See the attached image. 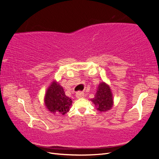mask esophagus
Wrapping results in <instances>:
<instances>
[{"instance_id": "1", "label": "esophagus", "mask_w": 159, "mask_h": 159, "mask_svg": "<svg viewBox=\"0 0 159 159\" xmlns=\"http://www.w3.org/2000/svg\"><path fill=\"white\" fill-rule=\"evenodd\" d=\"M84 93L82 92V91H78V92L76 93V98H84Z\"/></svg>"}]
</instances>
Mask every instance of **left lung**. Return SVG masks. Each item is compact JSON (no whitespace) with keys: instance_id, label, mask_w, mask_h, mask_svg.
Here are the masks:
<instances>
[{"instance_id":"obj_1","label":"left lung","mask_w":159,"mask_h":159,"mask_svg":"<svg viewBox=\"0 0 159 159\" xmlns=\"http://www.w3.org/2000/svg\"><path fill=\"white\" fill-rule=\"evenodd\" d=\"M101 112L109 110L113 106L112 93L109 86L105 83H101L97 89L95 98L91 99Z\"/></svg>"}]
</instances>
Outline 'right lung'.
Returning <instances> with one entry per match:
<instances>
[{"instance_id": "right-lung-1", "label": "right lung", "mask_w": 159, "mask_h": 159, "mask_svg": "<svg viewBox=\"0 0 159 159\" xmlns=\"http://www.w3.org/2000/svg\"><path fill=\"white\" fill-rule=\"evenodd\" d=\"M71 103V99L66 95L63 88L56 81H53L45 96L47 109L52 113L64 115L69 111Z\"/></svg>"}]
</instances>
